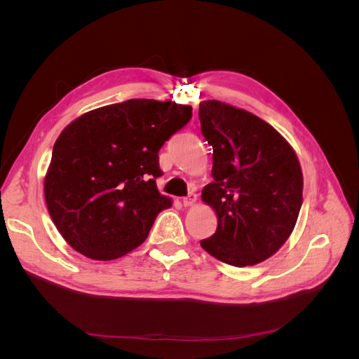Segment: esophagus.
I'll return each mask as SVG.
<instances>
[{"label":"esophagus","instance_id":"1","mask_svg":"<svg viewBox=\"0 0 359 359\" xmlns=\"http://www.w3.org/2000/svg\"><path fill=\"white\" fill-rule=\"evenodd\" d=\"M196 199H198L196 194H194V193H190L189 196H186V198L182 199V205H184V206H191L194 202H196Z\"/></svg>","mask_w":359,"mask_h":359}]
</instances>
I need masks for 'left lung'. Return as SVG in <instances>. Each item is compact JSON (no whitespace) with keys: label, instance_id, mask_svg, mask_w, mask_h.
Segmentation results:
<instances>
[{"label":"left lung","instance_id":"8db88e82","mask_svg":"<svg viewBox=\"0 0 359 359\" xmlns=\"http://www.w3.org/2000/svg\"><path fill=\"white\" fill-rule=\"evenodd\" d=\"M199 119L212 147L214 178L202 199L219 219L201 245L227 265H256L295 227L302 205L299 161L274 127L247 111L208 100L199 104Z\"/></svg>","mask_w":359,"mask_h":359}]
</instances>
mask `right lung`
I'll list each match as a JSON object with an SVG mask.
<instances>
[{
	"instance_id": "add662e5",
	"label": "right lung",
	"mask_w": 359,
	"mask_h": 359,
	"mask_svg": "<svg viewBox=\"0 0 359 359\" xmlns=\"http://www.w3.org/2000/svg\"><path fill=\"white\" fill-rule=\"evenodd\" d=\"M191 119V106L132 99L70 123L52 149L45 199L76 252L112 260L142 244L172 206L157 190L158 151Z\"/></svg>"
}]
</instances>
